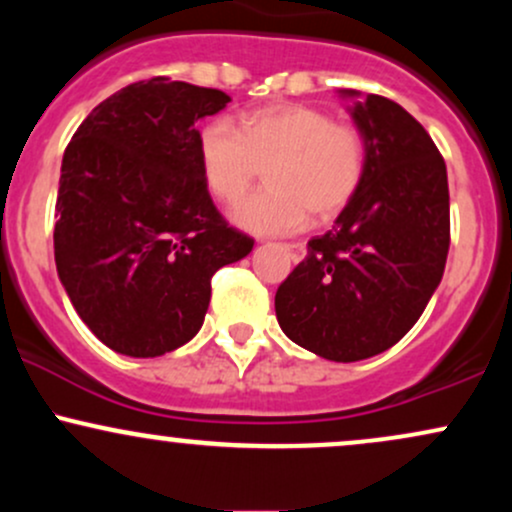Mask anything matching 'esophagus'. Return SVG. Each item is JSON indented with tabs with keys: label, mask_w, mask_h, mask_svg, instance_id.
I'll return each mask as SVG.
<instances>
[{
	"label": "esophagus",
	"mask_w": 512,
	"mask_h": 512,
	"mask_svg": "<svg viewBox=\"0 0 512 512\" xmlns=\"http://www.w3.org/2000/svg\"><path fill=\"white\" fill-rule=\"evenodd\" d=\"M284 250H289L293 262H301L305 257V245L303 243H286Z\"/></svg>",
	"instance_id": "esophagus-1"
}]
</instances>
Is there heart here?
Here are the masks:
<instances>
[{"label":"heart","mask_w":512,"mask_h":512,"mask_svg":"<svg viewBox=\"0 0 512 512\" xmlns=\"http://www.w3.org/2000/svg\"><path fill=\"white\" fill-rule=\"evenodd\" d=\"M197 161L207 190L233 204L267 166V190L231 211L233 223L257 236H284L308 223L332 219L366 170V142L351 125H337L325 110L279 103L248 113L236 129L211 120L197 134Z\"/></svg>","instance_id":"b5f03b06"}]
</instances>
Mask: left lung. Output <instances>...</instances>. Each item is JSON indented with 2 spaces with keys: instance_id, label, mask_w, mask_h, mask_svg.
Here are the masks:
<instances>
[{
  "instance_id": "8db88e82",
  "label": "left lung",
  "mask_w": 512,
  "mask_h": 512,
  "mask_svg": "<svg viewBox=\"0 0 512 512\" xmlns=\"http://www.w3.org/2000/svg\"><path fill=\"white\" fill-rule=\"evenodd\" d=\"M366 142L356 195L279 286L276 320L291 342L327 358L363 361L395 346L443 279L450 192L443 156L402 105L339 88Z\"/></svg>"
}]
</instances>
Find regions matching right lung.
Returning a JSON list of instances; mask_svg holds the SVG:
<instances>
[{
    "label": "right lung",
    "mask_w": 512,
    "mask_h": 512,
    "mask_svg": "<svg viewBox=\"0 0 512 512\" xmlns=\"http://www.w3.org/2000/svg\"><path fill=\"white\" fill-rule=\"evenodd\" d=\"M231 96L156 76L105 98L62 158L55 264L88 330L132 358L187 344L216 269L255 240L228 226L197 161V122Z\"/></svg>",
    "instance_id": "right-lung-1"
}]
</instances>
